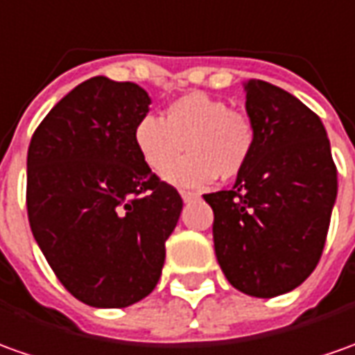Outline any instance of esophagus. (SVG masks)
I'll list each match as a JSON object with an SVG mask.
<instances>
[{
  "instance_id": "34e87169",
  "label": "esophagus",
  "mask_w": 355,
  "mask_h": 355,
  "mask_svg": "<svg viewBox=\"0 0 355 355\" xmlns=\"http://www.w3.org/2000/svg\"><path fill=\"white\" fill-rule=\"evenodd\" d=\"M180 198H182L184 204H188V202H192V200H198V194L196 192H187V190H182V192H180Z\"/></svg>"
}]
</instances>
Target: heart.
Segmentation results:
<instances>
[{
    "mask_svg": "<svg viewBox=\"0 0 355 355\" xmlns=\"http://www.w3.org/2000/svg\"><path fill=\"white\" fill-rule=\"evenodd\" d=\"M134 144L144 165L153 173L162 171L187 148L189 155L164 168L163 178L175 187L202 188L216 177L235 178L247 167L257 130L247 112L194 91L173 101L163 120L141 118L134 130Z\"/></svg>",
    "mask_w": 355,
    "mask_h": 355,
    "instance_id": "heart-1",
    "label": "heart"
}]
</instances>
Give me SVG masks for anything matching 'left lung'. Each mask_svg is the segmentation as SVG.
I'll use <instances>...</instances> for the list:
<instances>
[{"label":"left lung","instance_id":"left-lung-1","mask_svg":"<svg viewBox=\"0 0 355 355\" xmlns=\"http://www.w3.org/2000/svg\"><path fill=\"white\" fill-rule=\"evenodd\" d=\"M247 114L257 144L231 190L204 194L225 278L252 297L301 286L319 262L338 194L320 118L279 87L248 79Z\"/></svg>","mask_w":355,"mask_h":355}]
</instances>
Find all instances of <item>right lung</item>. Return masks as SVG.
I'll list each match as a JSON object with an SVG mask.
<instances>
[{
    "label": "right lung",
    "instance_id": "add662e5",
    "mask_svg": "<svg viewBox=\"0 0 355 355\" xmlns=\"http://www.w3.org/2000/svg\"><path fill=\"white\" fill-rule=\"evenodd\" d=\"M151 98L136 83L91 77L36 128L26 155L35 241L64 288L96 309L147 297L182 198L137 153L134 130Z\"/></svg>",
    "mask_w": 355,
    "mask_h": 355
}]
</instances>
